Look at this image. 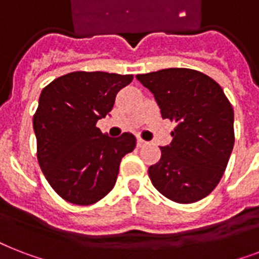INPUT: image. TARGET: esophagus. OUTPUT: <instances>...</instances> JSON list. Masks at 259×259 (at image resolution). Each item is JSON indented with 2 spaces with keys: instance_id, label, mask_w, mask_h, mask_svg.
Wrapping results in <instances>:
<instances>
[{
  "instance_id": "esophagus-1",
  "label": "esophagus",
  "mask_w": 259,
  "mask_h": 259,
  "mask_svg": "<svg viewBox=\"0 0 259 259\" xmlns=\"http://www.w3.org/2000/svg\"><path fill=\"white\" fill-rule=\"evenodd\" d=\"M146 145V141H144L142 138H138L137 140V146L138 148H142V146H145Z\"/></svg>"
}]
</instances>
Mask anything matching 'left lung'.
<instances>
[{"mask_svg": "<svg viewBox=\"0 0 259 259\" xmlns=\"http://www.w3.org/2000/svg\"><path fill=\"white\" fill-rule=\"evenodd\" d=\"M136 78L154 95L161 117L176 123L172 142L148 169L152 184L180 204L201 200L219 184L233 152V106L200 71L166 68Z\"/></svg>", "mask_w": 259, "mask_h": 259, "instance_id": "1", "label": "left lung"}]
</instances>
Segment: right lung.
Returning a JSON list of instances; mask_svg holds the SVG:
<instances>
[{
	"label": "right lung",
	"instance_id": "right-lung-1",
	"mask_svg": "<svg viewBox=\"0 0 259 259\" xmlns=\"http://www.w3.org/2000/svg\"><path fill=\"white\" fill-rule=\"evenodd\" d=\"M133 75L76 71L42 89L33 115L37 161L59 196L72 204L97 203L114 188L119 164L136 137H107L98 119L111 111L118 91Z\"/></svg>",
	"mask_w": 259,
	"mask_h": 259
}]
</instances>
